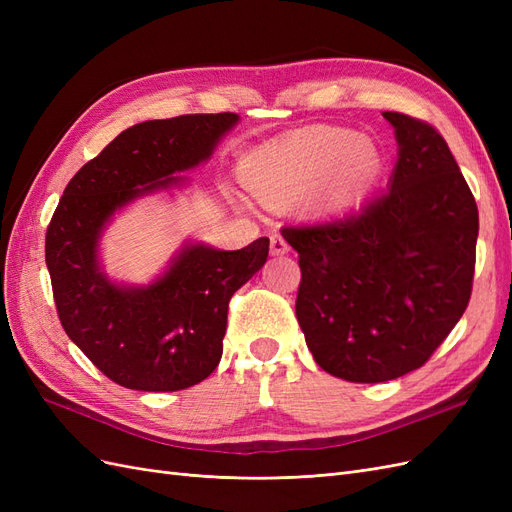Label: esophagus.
Here are the masks:
<instances>
[{
    "label": "esophagus",
    "instance_id": "esophagus-1",
    "mask_svg": "<svg viewBox=\"0 0 512 512\" xmlns=\"http://www.w3.org/2000/svg\"><path fill=\"white\" fill-rule=\"evenodd\" d=\"M290 252V245L282 235H271V254L273 256H282Z\"/></svg>",
    "mask_w": 512,
    "mask_h": 512
}]
</instances>
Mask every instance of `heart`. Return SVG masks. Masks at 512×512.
Masks as SVG:
<instances>
[{"instance_id": "obj_1", "label": "heart", "mask_w": 512, "mask_h": 512, "mask_svg": "<svg viewBox=\"0 0 512 512\" xmlns=\"http://www.w3.org/2000/svg\"><path fill=\"white\" fill-rule=\"evenodd\" d=\"M380 158L350 130L309 128L247 156L243 179L262 203L301 198L327 181L320 203L329 209L361 200L376 181Z\"/></svg>"}]
</instances>
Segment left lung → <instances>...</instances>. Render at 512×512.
Masks as SVG:
<instances>
[{
	"instance_id": "obj_1",
	"label": "left lung",
	"mask_w": 512,
	"mask_h": 512,
	"mask_svg": "<svg viewBox=\"0 0 512 512\" xmlns=\"http://www.w3.org/2000/svg\"><path fill=\"white\" fill-rule=\"evenodd\" d=\"M399 158L386 192L346 218L290 224L299 252L297 320L327 374L386 382L423 367L466 312L478 209L442 134L384 113Z\"/></svg>"
}]
</instances>
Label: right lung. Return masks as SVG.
<instances>
[{
  "label": "right lung",
  "instance_id": "obj_1",
  "mask_svg": "<svg viewBox=\"0 0 512 512\" xmlns=\"http://www.w3.org/2000/svg\"><path fill=\"white\" fill-rule=\"evenodd\" d=\"M239 115H179L123 130L66 185L46 228V267L61 327L106 378L168 393L203 382L222 359L228 303L269 256V239L222 252L188 245L147 288L98 267L104 224L123 205L207 160Z\"/></svg>",
  "mask_w": 512,
  "mask_h": 512
}]
</instances>
